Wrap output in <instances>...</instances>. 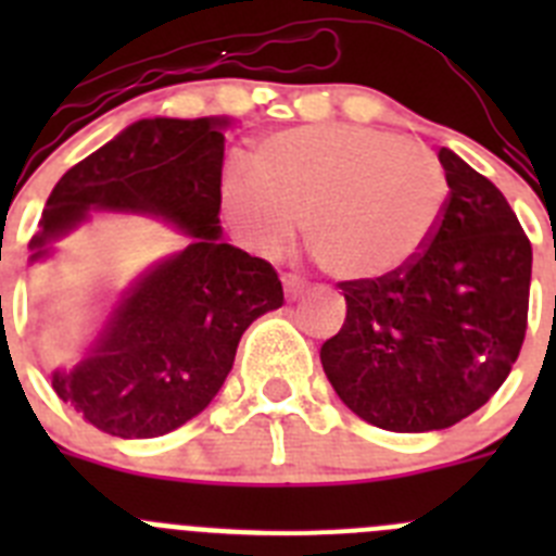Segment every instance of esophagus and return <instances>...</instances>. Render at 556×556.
Segmentation results:
<instances>
[{"mask_svg":"<svg viewBox=\"0 0 556 556\" xmlns=\"http://www.w3.org/2000/svg\"><path fill=\"white\" fill-rule=\"evenodd\" d=\"M283 292H287V301H298L306 292V283L298 275H283Z\"/></svg>","mask_w":556,"mask_h":556,"instance_id":"34e87169","label":"esophagus"}]
</instances>
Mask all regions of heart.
<instances>
[{"label":"heart","mask_w":556,"mask_h":556,"mask_svg":"<svg viewBox=\"0 0 556 556\" xmlns=\"http://www.w3.org/2000/svg\"><path fill=\"white\" fill-rule=\"evenodd\" d=\"M445 172L429 147L358 125H303L253 147V169L228 161L217 205L233 239L262 258L292 242L339 281H372L406 267L434 233Z\"/></svg>","instance_id":"obj_1"}]
</instances>
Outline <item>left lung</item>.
I'll return each instance as SVG.
<instances>
[{"label":"left lung","instance_id":"1","mask_svg":"<svg viewBox=\"0 0 556 556\" xmlns=\"http://www.w3.org/2000/svg\"><path fill=\"white\" fill-rule=\"evenodd\" d=\"M443 217L406 267L342 281L345 323L320 362L342 404L387 431H437L495 395L527 337L532 244L507 198L440 150Z\"/></svg>","mask_w":556,"mask_h":556}]
</instances>
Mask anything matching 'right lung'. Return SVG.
Masks as SVG:
<instances>
[{"label": "right lung", "instance_id": "1", "mask_svg": "<svg viewBox=\"0 0 556 556\" xmlns=\"http://www.w3.org/2000/svg\"><path fill=\"white\" fill-rule=\"evenodd\" d=\"M228 119H139L55 184L29 262L88 211H139L189 233L122 294L105 331L52 390L91 426L122 440L178 429L205 409L233 367L250 323L283 306L278 273L223 242L217 184Z\"/></svg>", "mask_w": 556, "mask_h": 556}]
</instances>
